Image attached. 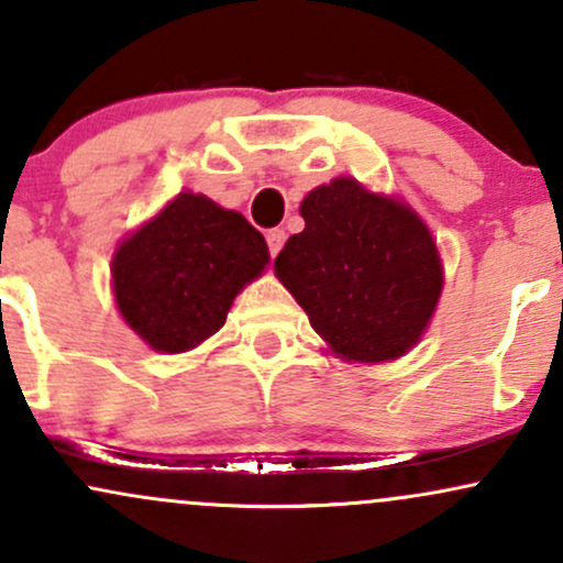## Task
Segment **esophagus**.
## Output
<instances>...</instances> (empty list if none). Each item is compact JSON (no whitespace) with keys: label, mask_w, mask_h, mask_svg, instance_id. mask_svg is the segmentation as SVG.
<instances>
[{"label":"esophagus","mask_w":563,"mask_h":563,"mask_svg":"<svg viewBox=\"0 0 563 563\" xmlns=\"http://www.w3.org/2000/svg\"><path fill=\"white\" fill-rule=\"evenodd\" d=\"M283 243H286V232H283L280 228L267 232V245H269V256H273V260L277 256V251L283 249Z\"/></svg>","instance_id":"esophagus-1"}]
</instances>
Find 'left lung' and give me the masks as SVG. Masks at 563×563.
Masks as SVG:
<instances>
[{"instance_id": "left-lung-1", "label": "left lung", "mask_w": 563, "mask_h": 563, "mask_svg": "<svg viewBox=\"0 0 563 563\" xmlns=\"http://www.w3.org/2000/svg\"><path fill=\"white\" fill-rule=\"evenodd\" d=\"M275 273L341 357L384 363L421 339L442 294L431 232L399 200L341 177L301 200Z\"/></svg>"}]
</instances>
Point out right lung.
I'll return each instance as SVG.
<instances>
[{
	"label": "right lung",
	"instance_id": "obj_1",
	"mask_svg": "<svg viewBox=\"0 0 563 563\" xmlns=\"http://www.w3.org/2000/svg\"><path fill=\"white\" fill-rule=\"evenodd\" d=\"M269 262L267 243L238 211L183 192L113 256L115 303L158 352H187L228 320L245 283Z\"/></svg>",
	"mask_w": 563,
	"mask_h": 563
}]
</instances>
